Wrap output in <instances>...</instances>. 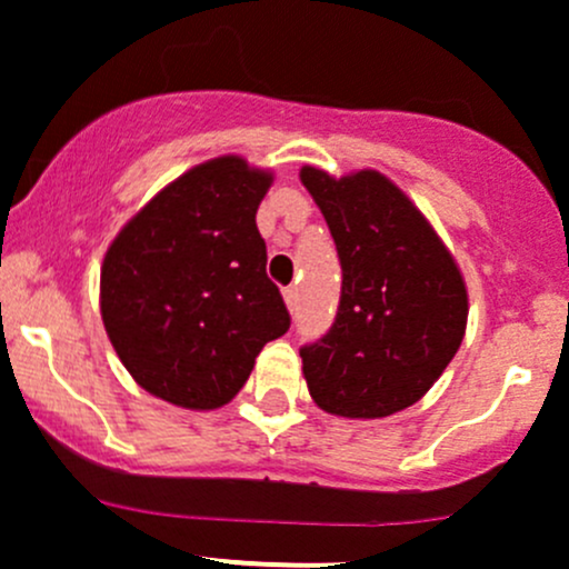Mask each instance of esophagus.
Masks as SVG:
<instances>
[{"label": "esophagus", "mask_w": 569, "mask_h": 569, "mask_svg": "<svg viewBox=\"0 0 569 569\" xmlns=\"http://www.w3.org/2000/svg\"><path fill=\"white\" fill-rule=\"evenodd\" d=\"M283 297H286V305H289V308L295 310V305H297V286H286Z\"/></svg>", "instance_id": "esophagus-1"}]
</instances>
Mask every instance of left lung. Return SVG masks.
<instances>
[{
  "label": "left lung",
  "mask_w": 569,
  "mask_h": 569,
  "mask_svg": "<svg viewBox=\"0 0 569 569\" xmlns=\"http://www.w3.org/2000/svg\"><path fill=\"white\" fill-rule=\"evenodd\" d=\"M300 177L343 272L332 327L300 349L308 390L330 415L390 417L456 357L469 313L463 278L420 209L379 171L332 179L305 166Z\"/></svg>",
  "instance_id": "left-lung-1"
}]
</instances>
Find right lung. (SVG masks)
<instances>
[{
  "mask_svg": "<svg viewBox=\"0 0 569 569\" xmlns=\"http://www.w3.org/2000/svg\"><path fill=\"white\" fill-rule=\"evenodd\" d=\"M269 182L242 158H214L160 190L111 242L100 313L147 392L182 409H218L291 327L256 229Z\"/></svg>",
  "mask_w": 569,
  "mask_h": 569,
  "instance_id": "right-lung-1",
  "label": "right lung"
}]
</instances>
